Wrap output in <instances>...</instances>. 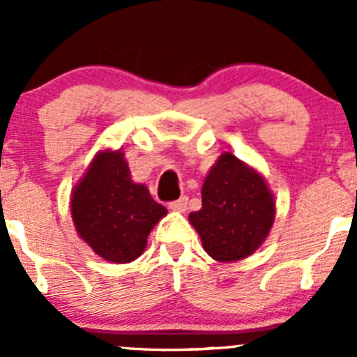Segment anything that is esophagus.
I'll list each match as a JSON object with an SVG mask.
<instances>
[{
  "mask_svg": "<svg viewBox=\"0 0 357 357\" xmlns=\"http://www.w3.org/2000/svg\"><path fill=\"white\" fill-rule=\"evenodd\" d=\"M169 208L174 212H185L186 208H188V199H186V197H181V199L171 202V204H169Z\"/></svg>",
  "mask_w": 357,
  "mask_h": 357,
  "instance_id": "obj_1",
  "label": "esophagus"
}]
</instances>
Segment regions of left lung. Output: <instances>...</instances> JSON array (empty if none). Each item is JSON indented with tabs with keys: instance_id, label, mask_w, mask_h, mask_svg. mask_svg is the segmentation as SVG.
Masks as SVG:
<instances>
[{
	"instance_id": "left-lung-1",
	"label": "left lung",
	"mask_w": 357,
	"mask_h": 357,
	"mask_svg": "<svg viewBox=\"0 0 357 357\" xmlns=\"http://www.w3.org/2000/svg\"><path fill=\"white\" fill-rule=\"evenodd\" d=\"M275 214V195L264 176L225 152L205 176L202 208L188 219L214 261L236 262L264 243Z\"/></svg>"
}]
</instances>
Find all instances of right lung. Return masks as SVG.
Wrapping results in <instances>:
<instances>
[{
  "label": "right lung",
  "instance_id": "right-lung-1",
  "mask_svg": "<svg viewBox=\"0 0 357 357\" xmlns=\"http://www.w3.org/2000/svg\"><path fill=\"white\" fill-rule=\"evenodd\" d=\"M77 235L96 255L128 264L145 252L146 238L167 214L149 188L131 179L122 149L100 150L70 193Z\"/></svg>",
  "mask_w": 357,
  "mask_h": 357
}]
</instances>
